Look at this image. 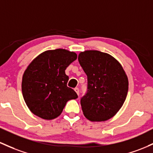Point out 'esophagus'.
<instances>
[{
    "mask_svg": "<svg viewBox=\"0 0 153 153\" xmlns=\"http://www.w3.org/2000/svg\"><path fill=\"white\" fill-rule=\"evenodd\" d=\"M74 90H75V91L76 92L77 94L79 95V88H75V89H74Z\"/></svg>",
    "mask_w": 153,
    "mask_h": 153,
    "instance_id": "34e87169",
    "label": "esophagus"
}]
</instances>
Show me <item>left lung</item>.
<instances>
[{"instance_id": "1", "label": "left lung", "mask_w": 153, "mask_h": 153, "mask_svg": "<svg viewBox=\"0 0 153 153\" xmlns=\"http://www.w3.org/2000/svg\"><path fill=\"white\" fill-rule=\"evenodd\" d=\"M78 62L88 78V90L80 99L83 115L91 121L111 118L123 106L128 77L111 55L96 50L80 52Z\"/></svg>"}]
</instances>
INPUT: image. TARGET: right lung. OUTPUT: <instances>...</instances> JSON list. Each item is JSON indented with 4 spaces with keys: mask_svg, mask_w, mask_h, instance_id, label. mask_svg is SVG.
Returning <instances> with one entry per match:
<instances>
[{
    "mask_svg": "<svg viewBox=\"0 0 153 153\" xmlns=\"http://www.w3.org/2000/svg\"><path fill=\"white\" fill-rule=\"evenodd\" d=\"M77 59L75 52L58 48L35 58L22 76V91L27 106L34 115L52 120L62 112L66 103L78 95L67 85L65 70Z\"/></svg>",
    "mask_w": 153,
    "mask_h": 153,
    "instance_id": "obj_1",
    "label": "right lung"
}]
</instances>
